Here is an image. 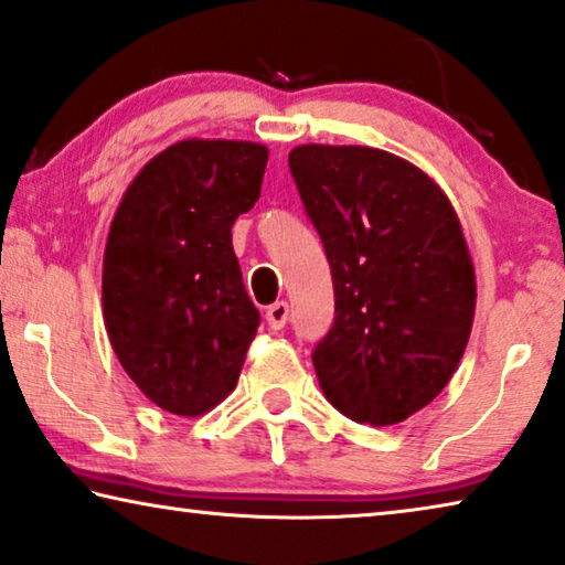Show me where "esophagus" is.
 <instances>
[{
	"label": "esophagus",
	"instance_id": "34e87169",
	"mask_svg": "<svg viewBox=\"0 0 565 565\" xmlns=\"http://www.w3.org/2000/svg\"><path fill=\"white\" fill-rule=\"evenodd\" d=\"M286 319H289V305H286V301H274V305L266 309V324L271 327V330H281Z\"/></svg>",
	"mask_w": 565,
	"mask_h": 565
}]
</instances>
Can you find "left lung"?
<instances>
[{
	"mask_svg": "<svg viewBox=\"0 0 565 565\" xmlns=\"http://www.w3.org/2000/svg\"><path fill=\"white\" fill-rule=\"evenodd\" d=\"M289 170L332 268L334 322L311 352L319 385L358 424H401L444 391L471 332L459 217L431 177L383 149L305 145Z\"/></svg>",
	"mask_w": 565,
	"mask_h": 565,
	"instance_id": "left-lung-1",
	"label": "left lung"
}]
</instances>
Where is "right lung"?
<instances>
[{
    "label": "right lung",
    "instance_id": "1",
    "mask_svg": "<svg viewBox=\"0 0 565 565\" xmlns=\"http://www.w3.org/2000/svg\"><path fill=\"white\" fill-rule=\"evenodd\" d=\"M268 149L177 141L126 188L104 254V322L137 388L174 416L215 408L238 383L260 315L233 250Z\"/></svg>",
    "mask_w": 565,
    "mask_h": 565
}]
</instances>
